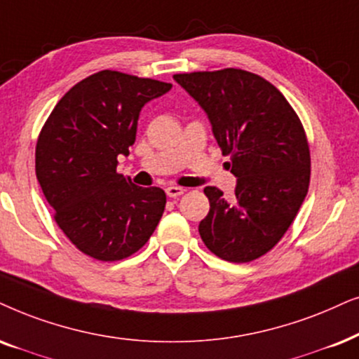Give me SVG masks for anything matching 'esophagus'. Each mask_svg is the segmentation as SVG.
Masks as SVG:
<instances>
[{"label": "esophagus", "mask_w": 359, "mask_h": 359, "mask_svg": "<svg viewBox=\"0 0 359 359\" xmlns=\"http://www.w3.org/2000/svg\"><path fill=\"white\" fill-rule=\"evenodd\" d=\"M184 188H181V186H175V184H171V186H168V188H166V194H168L170 198H180L181 194L184 193Z\"/></svg>", "instance_id": "34e87169"}]
</instances>
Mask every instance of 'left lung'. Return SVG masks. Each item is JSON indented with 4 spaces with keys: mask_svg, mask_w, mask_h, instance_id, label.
I'll return each instance as SVG.
<instances>
[{
    "mask_svg": "<svg viewBox=\"0 0 359 359\" xmlns=\"http://www.w3.org/2000/svg\"><path fill=\"white\" fill-rule=\"evenodd\" d=\"M208 114L226 163L237 178L234 201L206 186L209 212L199 234L214 255L244 264L277 245L309 193L310 147L282 92L242 69L175 74Z\"/></svg>",
    "mask_w": 359,
    "mask_h": 359,
    "instance_id": "8db88e82",
    "label": "left lung"
}]
</instances>
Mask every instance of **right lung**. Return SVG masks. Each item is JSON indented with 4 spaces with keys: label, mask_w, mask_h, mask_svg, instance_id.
I'll return each mask as SVG.
<instances>
[{
    "label": "right lung",
    "mask_w": 359,
    "mask_h": 359,
    "mask_svg": "<svg viewBox=\"0 0 359 359\" xmlns=\"http://www.w3.org/2000/svg\"><path fill=\"white\" fill-rule=\"evenodd\" d=\"M171 83L118 71L77 82L57 102L36 143V176L67 239L102 262L147 244L165 211L161 188H142L117 171L135 143L142 107Z\"/></svg>",
    "instance_id": "add662e5"
}]
</instances>
